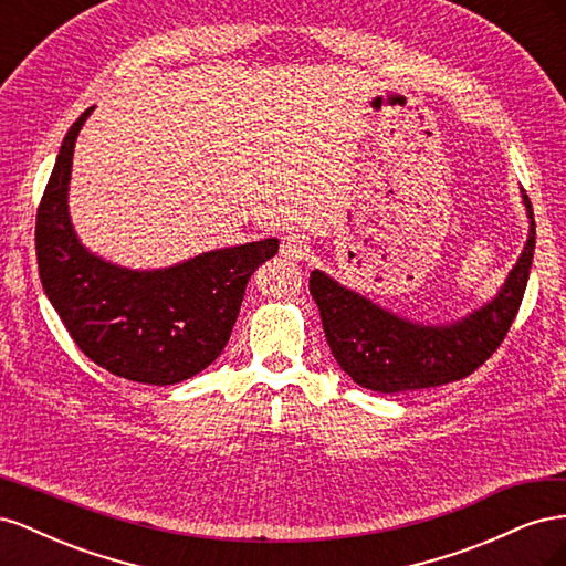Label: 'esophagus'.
<instances>
[{
  "instance_id": "esophagus-1",
  "label": "esophagus",
  "mask_w": 566,
  "mask_h": 566,
  "mask_svg": "<svg viewBox=\"0 0 566 566\" xmlns=\"http://www.w3.org/2000/svg\"><path fill=\"white\" fill-rule=\"evenodd\" d=\"M304 254H306V241H304L302 235H297V233L283 235V241H281V256H285V260L300 262Z\"/></svg>"
}]
</instances>
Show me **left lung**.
Wrapping results in <instances>:
<instances>
[{
	"mask_svg": "<svg viewBox=\"0 0 566 566\" xmlns=\"http://www.w3.org/2000/svg\"><path fill=\"white\" fill-rule=\"evenodd\" d=\"M528 241L501 293L482 310L449 325H422L391 314L323 271H312L310 293L321 312L325 339L339 368L366 389L394 394L468 378L501 347L526 290L536 248V221L528 196Z\"/></svg>",
	"mask_w": 566,
	"mask_h": 566,
	"instance_id": "obj_1",
	"label": "left lung"
}]
</instances>
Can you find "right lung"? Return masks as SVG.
<instances>
[{
    "label": "right lung",
    "instance_id": "obj_1",
    "mask_svg": "<svg viewBox=\"0 0 566 566\" xmlns=\"http://www.w3.org/2000/svg\"><path fill=\"white\" fill-rule=\"evenodd\" d=\"M67 129L38 208L35 250L44 293L75 345L132 382L175 385L208 368L227 347L254 269L279 252L276 238L156 271L115 266L84 248L67 214L77 134Z\"/></svg>",
    "mask_w": 566,
    "mask_h": 566
}]
</instances>
